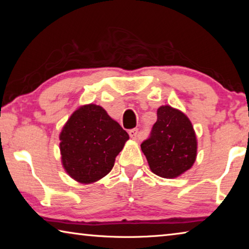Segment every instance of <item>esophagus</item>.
I'll list each match as a JSON object with an SVG mask.
<instances>
[{
	"label": "esophagus",
	"mask_w": 249,
	"mask_h": 249,
	"mask_svg": "<svg viewBox=\"0 0 249 249\" xmlns=\"http://www.w3.org/2000/svg\"><path fill=\"white\" fill-rule=\"evenodd\" d=\"M128 134H129V136L133 138V140H137V138L140 137V130H138V128L130 129L129 132H128Z\"/></svg>",
	"instance_id": "obj_1"
}]
</instances>
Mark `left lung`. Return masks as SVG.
I'll return each mask as SVG.
<instances>
[{
    "label": "left lung",
    "instance_id": "8db88e82",
    "mask_svg": "<svg viewBox=\"0 0 249 249\" xmlns=\"http://www.w3.org/2000/svg\"><path fill=\"white\" fill-rule=\"evenodd\" d=\"M141 147L150 170L162 178H176L196 161V138L191 122L169 105L158 108L157 122Z\"/></svg>",
    "mask_w": 249,
    "mask_h": 249
}]
</instances>
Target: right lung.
I'll return each mask as SVG.
<instances>
[{
	"label": "right lung",
	"instance_id": "add662e5",
	"mask_svg": "<svg viewBox=\"0 0 249 249\" xmlns=\"http://www.w3.org/2000/svg\"><path fill=\"white\" fill-rule=\"evenodd\" d=\"M128 134L99 105L78 108L60 134L62 165L81 183L103 178L114 166Z\"/></svg>",
	"mask_w": 249,
	"mask_h": 249
}]
</instances>
